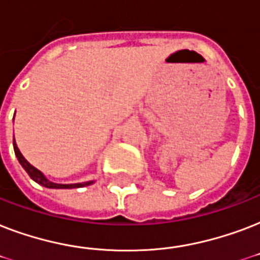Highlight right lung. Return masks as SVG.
Instances as JSON below:
<instances>
[{"instance_id":"obj_1","label":"right lung","mask_w":260,"mask_h":260,"mask_svg":"<svg viewBox=\"0 0 260 260\" xmlns=\"http://www.w3.org/2000/svg\"><path fill=\"white\" fill-rule=\"evenodd\" d=\"M13 147H14V154H16V156H17L20 165L24 167V170L29 174V177L32 178L35 182H38L39 185L46 186V187H50V189H73V187H82V186H87L93 183V182H85V183H75V185H60V183H54V182L48 181V179H47V178L44 177V175H43V174L40 173L36 167L32 166V165H30V163L28 162L24 156H22V154L20 152V150H18L17 144H16V142H14V139H13Z\"/></svg>"}]
</instances>
